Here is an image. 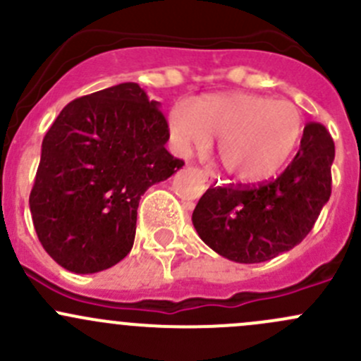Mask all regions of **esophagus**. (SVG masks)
I'll return each mask as SVG.
<instances>
[{
    "instance_id": "1",
    "label": "esophagus",
    "mask_w": 361,
    "mask_h": 361,
    "mask_svg": "<svg viewBox=\"0 0 361 361\" xmlns=\"http://www.w3.org/2000/svg\"><path fill=\"white\" fill-rule=\"evenodd\" d=\"M201 174H202L204 181H211V176H209V173H207V171H201Z\"/></svg>"
}]
</instances>
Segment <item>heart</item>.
<instances>
[{"label":"heart","mask_w":361,"mask_h":361,"mask_svg":"<svg viewBox=\"0 0 361 361\" xmlns=\"http://www.w3.org/2000/svg\"><path fill=\"white\" fill-rule=\"evenodd\" d=\"M171 140L181 154L218 141V160L231 176L260 183L292 157L304 134V116L290 101L255 94H211L190 108L176 104L167 116Z\"/></svg>","instance_id":"obj_1"}]
</instances>
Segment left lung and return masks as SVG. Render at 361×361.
<instances>
[{"label":"left lung","mask_w":361,"mask_h":361,"mask_svg":"<svg viewBox=\"0 0 361 361\" xmlns=\"http://www.w3.org/2000/svg\"><path fill=\"white\" fill-rule=\"evenodd\" d=\"M336 145L325 126L304 127L292 164L271 183L207 188L192 214L199 238L238 264L290 251L311 232L332 194Z\"/></svg>","instance_id":"8db88e82"}]
</instances>
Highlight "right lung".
<instances>
[{
  "label": "right lung",
  "instance_id": "add662e5",
  "mask_svg": "<svg viewBox=\"0 0 361 361\" xmlns=\"http://www.w3.org/2000/svg\"><path fill=\"white\" fill-rule=\"evenodd\" d=\"M167 140L160 103L134 82L64 106L43 137L29 195L39 243L61 267L94 274L127 257L141 195L185 164Z\"/></svg>",
  "mask_w": 361,
  "mask_h": 361
}]
</instances>
